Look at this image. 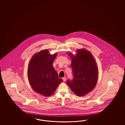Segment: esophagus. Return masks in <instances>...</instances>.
Masks as SVG:
<instances>
[{
  "mask_svg": "<svg viewBox=\"0 0 125 125\" xmlns=\"http://www.w3.org/2000/svg\"><path fill=\"white\" fill-rule=\"evenodd\" d=\"M62 79H63V81L65 82V81H66V77H63Z\"/></svg>",
  "mask_w": 125,
  "mask_h": 125,
  "instance_id": "obj_1",
  "label": "esophagus"
}]
</instances>
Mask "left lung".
Returning a JSON list of instances; mask_svg holds the SVG:
<instances>
[{"mask_svg": "<svg viewBox=\"0 0 125 125\" xmlns=\"http://www.w3.org/2000/svg\"><path fill=\"white\" fill-rule=\"evenodd\" d=\"M72 60L73 78L66 83L77 96L86 95L94 88L98 78V68L91 53L84 49H78L75 56L68 53Z\"/></svg>", "mask_w": 125, "mask_h": 125, "instance_id": "8db88e82", "label": "left lung"}]
</instances>
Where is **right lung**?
<instances>
[{
    "mask_svg": "<svg viewBox=\"0 0 125 125\" xmlns=\"http://www.w3.org/2000/svg\"><path fill=\"white\" fill-rule=\"evenodd\" d=\"M56 56L57 53L50 54L47 49L43 50L35 54L28 64L27 76L31 87L44 96L53 94L63 82L53 66Z\"/></svg>",
    "mask_w": 125,
    "mask_h": 125,
    "instance_id": "add662e5",
    "label": "right lung"
}]
</instances>
